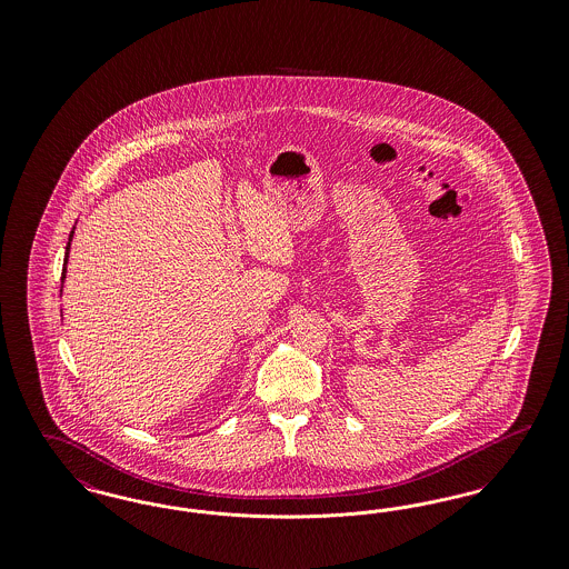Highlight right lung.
Instances as JSON below:
<instances>
[{"label": "right lung", "mask_w": 569, "mask_h": 569, "mask_svg": "<svg viewBox=\"0 0 569 569\" xmlns=\"http://www.w3.org/2000/svg\"><path fill=\"white\" fill-rule=\"evenodd\" d=\"M72 237H74V228H72V232H70V237H68V244H66V258H63V274H61V281L66 279V264H68V256H70V244H72Z\"/></svg>", "instance_id": "obj_1"}]
</instances>
